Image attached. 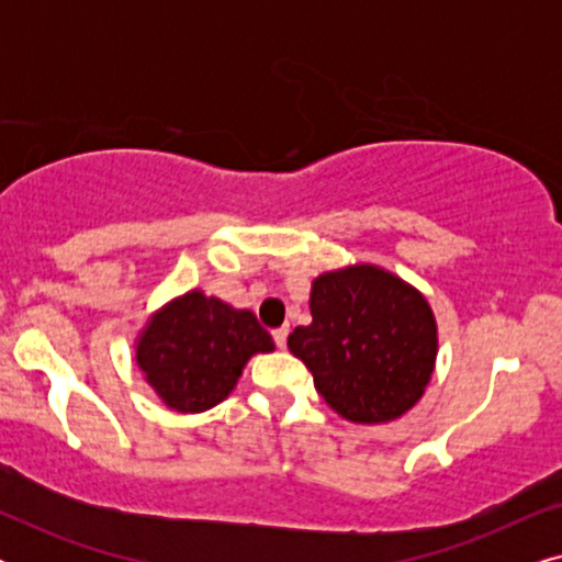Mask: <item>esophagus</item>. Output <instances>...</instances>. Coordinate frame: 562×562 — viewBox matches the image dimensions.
Wrapping results in <instances>:
<instances>
[{
	"instance_id": "obj_1",
	"label": "esophagus",
	"mask_w": 562,
	"mask_h": 562,
	"mask_svg": "<svg viewBox=\"0 0 562 562\" xmlns=\"http://www.w3.org/2000/svg\"><path fill=\"white\" fill-rule=\"evenodd\" d=\"M286 337H289V329H286V327L273 329V342H276V348H286Z\"/></svg>"
}]
</instances>
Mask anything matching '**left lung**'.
<instances>
[{
  "mask_svg": "<svg viewBox=\"0 0 562 562\" xmlns=\"http://www.w3.org/2000/svg\"><path fill=\"white\" fill-rule=\"evenodd\" d=\"M312 325L289 350L322 398L358 425L398 419L425 394L437 358V322L417 289L379 266H348L312 283Z\"/></svg>",
  "mask_w": 562,
  "mask_h": 562,
  "instance_id": "1",
  "label": "left lung"
}]
</instances>
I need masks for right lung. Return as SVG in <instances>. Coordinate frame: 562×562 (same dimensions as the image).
Here are the masks:
<instances>
[{
  "label": "right lung",
  "instance_id": "obj_1",
  "mask_svg": "<svg viewBox=\"0 0 562 562\" xmlns=\"http://www.w3.org/2000/svg\"><path fill=\"white\" fill-rule=\"evenodd\" d=\"M271 350L256 314L194 289L153 314L137 337L135 360L166 406L196 414L225 402L245 363Z\"/></svg>",
  "mask_w": 562,
  "mask_h": 562
}]
</instances>
